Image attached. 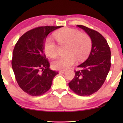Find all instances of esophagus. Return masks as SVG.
<instances>
[{
	"instance_id": "esophagus-1",
	"label": "esophagus",
	"mask_w": 123,
	"mask_h": 123,
	"mask_svg": "<svg viewBox=\"0 0 123 123\" xmlns=\"http://www.w3.org/2000/svg\"><path fill=\"white\" fill-rule=\"evenodd\" d=\"M65 72V70H60L59 72V73H62V74H64Z\"/></svg>"
}]
</instances>
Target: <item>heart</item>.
<instances>
[{"mask_svg": "<svg viewBox=\"0 0 123 123\" xmlns=\"http://www.w3.org/2000/svg\"><path fill=\"white\" fill-rule=\"evenodd\" d=\"M54 37L60 45H67L65 56H59L53 62L55 69H67L77 61L85 60L90 53L92 41L90 37L86 33L70 28H64L56 31ZM44 51L50 58L57 55V46L53 40L46 38L44 43Z\"/></svg>", "mask_w": 123, "mask_h": 123, "instance_id": "obj_1", "label": "heart"}]
</instances>
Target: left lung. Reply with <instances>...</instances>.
<instances>
[{"mask_svg":"<svg viewBox=\"0 0 123 123\" xmlns=\"http://www.w3.org/2000/svg\"><path fill=\"white\" fill-rule=\"evenodd\" d=\"M90 37L92 49L87 60L79 65L75 76L69 83V88L78 95L90 96L97 92L103 85L111 67V51L107 42L101 34L82 25Z\"/></svg>","mask_w":123,"mask_h":123,"instance_id":"1","label":"left lung"}]
</instances>
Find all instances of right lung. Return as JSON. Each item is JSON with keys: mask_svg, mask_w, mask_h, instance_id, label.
<instances>
[{"mask_svg": "<svg viewBox=\"0 0 123 123\" xmlns=\"http://www.w3.org/2000/svg\"><path fill=\"white\" fill-rule=\"evenodd\" d=\"M62 26L39 27L30 30L18 40L13 51L12 66L16 80L23 91L32 96L50 88L58 72L50 69L44 53V43L52 31Z\"/></svg>", "mask_w": 123, "mask_h": 123, "instance_id": "1", "label": "right lung"}]
</instances>
